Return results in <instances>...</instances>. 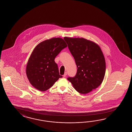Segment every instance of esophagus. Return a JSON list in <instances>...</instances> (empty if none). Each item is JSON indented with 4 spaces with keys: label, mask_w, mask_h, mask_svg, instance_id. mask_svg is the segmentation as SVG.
Here are the masks:
<instances>
[{
    "label": "esophagus",
    "mask_w": 132,
    "mask_h": 132,
    "mask_svg": "<svg viewBox=\"0 0 132 132\" xmlns=\"http://www.w3.org/2000/svg\"><path fill=\"white\" fill-rule=\"evenodd\" d=\"M67 76V72H65L64 75H63V76H64V77H65Z\"/></svg>",
    "instance_id": "obj_1"
}]
</instances>
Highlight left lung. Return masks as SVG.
Returning a JSON list of instances; mask_svg holds the SVG:
<instances>
[{
	"label": "left lung",
	"mask_w": 132,
	"mask_h": 132,
	"mask_svg": "<svg viewBox=\"0 0 132 132\" xmlns=\"http://www.w3.org/2000/svg\"><path fill=\"white\" fill-rule=\"evenodd\" d=\"M77 65L75 77H68L77 92L86 94L98 87L104 79L106 62L101 49L95 43L79 38H64Z\"/></svg>",
	"instance_id": "1"
}]
</instances>
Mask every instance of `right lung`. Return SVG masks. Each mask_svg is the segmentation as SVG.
<instances>
[{
    "label": "right lung",
    "mask_w": 132,
    "mask_h": 132,
    "mask_svg": "<svg viewBox=\"0 0 132 132\" xmlns=\"http://www.w3.org/2000/svg\"><path fill=\"white\" fill-rule=\"evenodd\" d=\"M67 46L61 38L47 39L37 45L28 60L26 69L28 80L34 88L44 92L62 78L54 60Z\"/></svg>",
    "instance_id": "obj_1"
}]
</instances>
